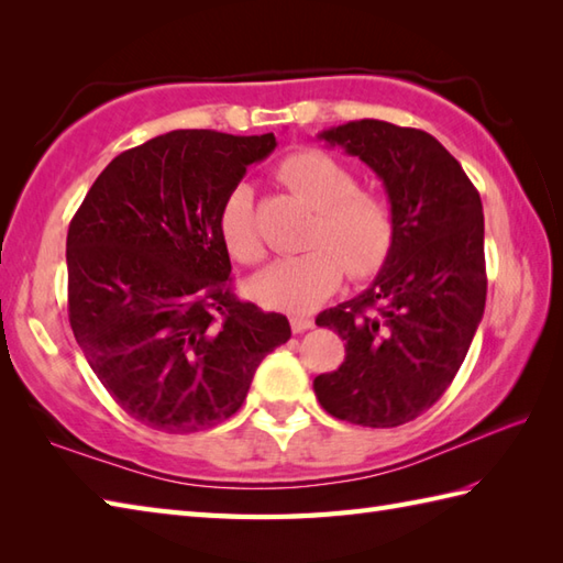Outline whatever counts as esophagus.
I'll return each instance as SVG.
<instances>
[{"mask_svg":"<svg viewBox=\"0 0 563 563\" xmlns=\"http://www.w3.org/2000/svg\"><path fill=\"white\" fill-rule=\"evenodd\" d=\"M290 327H292L295 333H302V331L314 327V319H309V317H305V314H292V317H290Z\"/></svg>","mask_w":563,"mask_h":563,"instance_id":"obj_1","label":"esophagus"}]
</instances>
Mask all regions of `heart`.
I'll use <instances>...</instances> for the list:
<instances>
[{
  "label": "heart",
  "instance_id": "1",
  "mask_svg": "<svg viewBox=\"0 0 563 563\" xmlns=\"http://www.w3.org/2000/svg\"><path fill=\"white\" fill-rule=\"evenodd\" d=\"M278 178L317 210L302 254L283 256L261 268L249 288L261 305L283 312H309L339 288L349 268L353 278H369L394 246V212L389 202L357 188V178L327 152H295L278 164ZM218 230L230 256L254 263L263 244L254 218V196L236 184L224 196Z\"/></svg>",
  "mask_w": 563,
  "mask_h": 563
}]
</instances>
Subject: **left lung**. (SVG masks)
Listing matches in <instances>:
<instances>
[{
    "mask_svg": "<svg viewBox=\"0 0 563 563\" xmlns=\"http://www.w3.org/2000/svg\"><path fill=\"white\" fill-rule=\"evenodd\" d=\"M319 140L377 174L397 232L373 285L317 317L345 341V361L314 379V394L341 421L409 423L445 394L484 317L479 190L423 130L365 118Z\"/></svg>",
    "mask_w": 563,
    "mask_h": 563,
    "instance_id": "8db88e82",
    "label": "left lung"
}]
</instances>
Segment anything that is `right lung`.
Wrapping results in <instances>:
<instances>
[{
  "label": "right lung",
  "instance_id": "obj_1",
  "mask_svg": "<svg viewBox=\"0 0 563 563\" xmlns=\"http://www.w3.org/2000/svg\"><path fill=\"white\" fill-rule=\"evenodd\" d=\"M275 135L172 130L106 166L69 222V327L125 413L196 433L244 404L290 321L236 300L218 230L224 196Z\"/></svg>",
  "mask_w": 563,
  "mask_h": 563
}]
</instances>
